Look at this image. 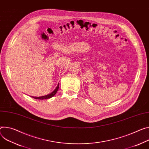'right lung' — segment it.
I'll list each match as a JSON object with an SVG mask.
<instances>
[{"mask_svg": "<svg viewBox=\"0 0 149 149\" xmlns=\"http://www.w3.org/2000/svg\"><path fill=\"white\" fill-rule=\"evenodd\" d=\"M59 89V84L57 86L56 88H55V90H54L53 92H52L50 94H47V95H46V96H41V97H32L34 99H39V100H43V99H49V98H51L53 96H54L55 95V94L57 93L58 90Z\"/></svg>", "mask_w": 149, "mask_h": 149, "instance_id": "right-lung-1", "label": "right lung"}]
</instances>
